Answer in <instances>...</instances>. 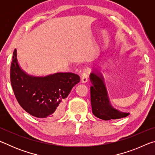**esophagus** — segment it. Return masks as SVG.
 <instances>
[{"instance_id":"esophagus-1","label":"esophagus","mask_w":155,"mask_h":155,"mask_svg":"<svg viewBox=\"0 0 155 155\" xmlns=\"http://www.w3.org/2000/svg\"><path fill=\"white\" fill-rule=\"evenodd\" d=\"M81 81H82V83H87L88 81V78H89V76L87 74V72L83 71L82 74H81Z\"/></svg>"}]
</instances>
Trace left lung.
<instances>
[{"label":"left lung","instance_id":"obj_1","mask_svg":"<svg viewBox=\"0 0 155 155\" xmlns=\"http://www.w3.org/2000/svg\"><path fill=\"white\" fill-rule=\"evenodd\" d=\"M90 77L93 85L90 87L91 104L92 113L96 117L104 120H109L122 118L129 115L128 113L117 111L111 105L103 76L93 72Z\"/></svg>","mask_w":155,"mask_h":155}]
</instances>
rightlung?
<instances>
[{
  "label": "right lung",
  "mask_w": 155,
  "mask_h": 155,
  "mask_svg": "<svg viewBox=\"0 0 155 155\" xmlns=\"http://www.w3.org/2000/svg\"><path fill=\"white\" fill-rule=\"evenodd\" d=\"M10 78L18 103L30 115L38 118L54 120L63 114L65 98L80 77L72 72H59L44 77H31L20 68L14 50Z\"/></svg>",
  "instance_id": "1"
}]
</instances>
